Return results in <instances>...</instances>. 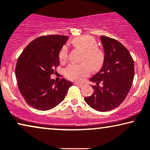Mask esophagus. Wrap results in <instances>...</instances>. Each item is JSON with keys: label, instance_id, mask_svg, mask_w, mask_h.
Here are the masks:
<instances>
[{"label": "esophagus", "instance_id": "34e87169", "mask_svg": "<svg viewBox=\"0 0 150 150\" xmlns=\"http://www.w3.org/2000/svg\"><path fill=\"white\" fill-rule=\"evenodd\" d=\"M74 84H75V85H76V86H79V87H82V86H83V84L79 83H75Z\"/></svg>", "mask_w": 150, "mask_h": 150}]
</instances>
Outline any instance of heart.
<instances>
[{"mask_svg": "<svg viewBox=\"0 0 150 150\" xmlns=\"http://www.w3.org/2000/svg\"><path fill=\"white\" fill-rule=\"evenodd\" d=\"M71 43L83 52L81 61L84 63L69 64L64 71L67 77L74 81H81L89 75V68L92 71L100 70L104 63L105 55L102 50L97 47V43L93 37L88 35L80 36L73 39ZM67 58L68 50L67 46H63L59 52V60L60 62H65Z\"/></svg>", "mask_w": 150, "mask_h": 150, "instance_id": "obj_1", "label": "heart"}]
</instances>
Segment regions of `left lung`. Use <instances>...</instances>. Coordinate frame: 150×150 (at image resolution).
<instances>
[{"instance_id":"left-lung-1","label":"left lung","mask_w":150,"mask_h":150,"mask_svg":"<svg viewBox=\"0 0 150 150\" xmlns=\"http://www.w3.org/2000/svg\"><path fill=\"white\" fill-rule=\"evenodd\" d=\"M105 60L99 72L90 79L94 91L84 98L92 109L108 111L115 109L128 95L134 79V61L128 50L117 40L101 36ZM102 86H100L99 84Z\"/></svg>"}]
</instances>
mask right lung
I'll return each mask as SVG.
<instances>
[{"mask_svg": "<svg viewBox=\"0 0 150 150\" xmlns=\"http://www.w3.org/2000/svg\"><path fill=\"white\" fill-rule=\"evenodd\" d=\"M63 35L38 37L27 45L18 58L16 77L26 102L41 111L53 109L64 100L73 83L50 77L60 63L59 52L68 41Z\"/></svg>", "mask_w": 150, "mask_h": 150, "instance_id": "obj_1", "label": "right lung"}]
</instances>
